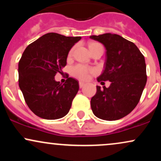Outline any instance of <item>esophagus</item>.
Wrapping results in <instances>:
<instances>
[{
	"instance_id": "34e87169",
	"label": "esophagus",
	"mask_w": 161,
	"mask_h": 161,
	"mask_svg": "<svg viewBox=\"0 0 161 161\" xmlns=\"http://www.w3.org/2000/svg\"><path fill=\"white\" fill-rule=\"evenodd\" d=\"M85 86V83H83V82H79V88H83V87Z\"/></svg>"
}]
</instances>
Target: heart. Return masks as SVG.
I'll use <instances>...</instances> for the list:
<instances>
[{
	"label": "heart",
	"mask_w": 161,
	"mask_h": 161,
	"mask_svg": "<svg viewBox=\"0 0 161 161\" xmlns=\"http://www.w3.org/2000/svg\"><path fill=\"white\" fill-rule=\"evenodd\" d=\"M97 45H101L99 43H92L90 44L89 47H93V46H97ZM102 46V45H101ZM73 53V49L69 51V55L72 54ZM95 69L94 68L89 67V66H87L83 65V64H76V65L73 66V67L70 69V73L73 76L75 77V78L81 79V80H87L89 78V75L92 73H95Z\"/></svg>",
	"instance_id": "1"
}]
</instances>
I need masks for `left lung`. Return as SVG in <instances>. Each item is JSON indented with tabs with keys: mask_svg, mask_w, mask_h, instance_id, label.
Here are the masks:
<instances>
[{
	"mask_svg": "<svg viewBox=\"0 0 161 161\" xmlns=\"http://www.w3.org/2000/svg\"><path fill=\"white\" fill-rule=\"evenodd\" d=\"M90 38L106 48L104 69L97 82L110 81L109 88L97 86L91 99L92 112L104 120L119 119L128 115L139 102L147 82L145 57L133 42L116 34L105 33Z\"/></svg>",
	"mask_w": 161,
	"mask_h": 161,
	"instance_id": "left-lung-1",
	"label": "left lung"
}]
</instances>
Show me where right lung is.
<instances>
[{"instance_id": "1", "label": "right lung", "mask_w": 161, "mask_h": 161, "mask_svg": "<svg viewBox=\"0 0 161 161\" xmlns=\"http://www.w3.org/2000/svg\"><path fill=\"white\" fill-rule=\"evenodd\" d=\"M81 37L50 32L28 45L20 58L19 86L29 109L42 119H57L69 112L79 82L69 77L61 85L54 79L66 65L68 53Z\"/></svg>"}]
</instances>
